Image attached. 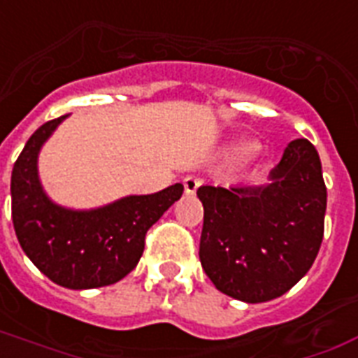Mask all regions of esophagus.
Segmentation results:
<instances>
[{
    "label": "esophagus",
    "instance_id": "esophagus-1",
    "mask_svg": "<svg viewBox=\"0 0 358 358\" xmlns=\"http://www.w3.org/2000/svg\"><path fill=\"white\" fill-rule=\"evenodd\" d=\"M182 185H185V192L196 194V190H198V188L203 185V179H199V177H196V176H188V177H185Z\"/></svg>",
    "mask_w": 358,
    "mask_h": 358
}]
</instances>
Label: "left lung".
<instances>
[{
    "instance_id": "left-lung-1",
    "label": "left lung",
    "mask_w": 358,
    "mask_h": 358,
    "mask_svg": "<svg viewBox=\"0 0 358 358\" xmlns=\"http://www.w3.org/2000/svg\"><path fill=\"white\" fill-rule=\"evenodd\" d=\"M199 262L218 292L267 303L308 273L325 229L327 187L306 138L293 140L262 187H199Z\"/></svg>"
}]
</instances>
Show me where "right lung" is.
<instances>
[{"instance_id":"right-lung-1","label":"right lung","mask_w":358,"mask_h":358,"mask_svg":"<svg viewBox=\"0 0 358 358\" xmlns=\"http://www.w3.org/2000/svg\"><path fill=\"white\" fill-rule=\"evenodd\" d=\"M66 115L46 121L27 140L10 177L13 224L22 250L52 282L93 289L124 278L138 265L148 229L182 196L176 182L157 194L129 196L95 210L54 205L37 176L38 149Z\"/></svg>"}]
</instances>
